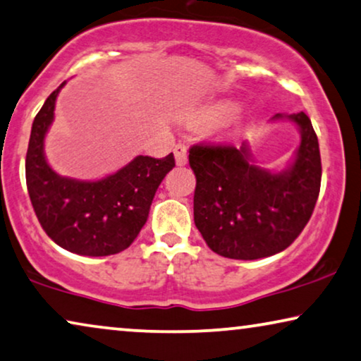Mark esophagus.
<instances>
[{
  "label": "esophagus",
  "mask_w": 361,
  "mask_h": 361,
  "mask_svg": "<svg viewBox=\"0 0 361 361\" xmlns=\"http://www.w3.org/2000/svg\"><path fill=\"white\" fill-rule=\"evenodd\" d=\"M174 156H176L177 166H185L187 164V146L182 143H177L174 146Z\"/></svg>",
  "instance_id": "obj_1"
}]
</instances>
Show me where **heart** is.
Segmentation results:
<instances>
[{"instance_id":"obj_1","label":"heart","mask_w":361,"mask_h":361,"mask_svg":"<svg viewBox=\"0 0 361 361\" xmlns=\"http://www.w3.org/2000/svg\"><path fill=\"white\" fill-rule=\"evenodd\" d=\"M236 111V107L233 106V104H216V106H212L208 107L205 114H203V117L205 120H210V122H216V120H221L224 117L231 116V114Z\"/></svg>"}]
</instances>
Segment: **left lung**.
<instances>
[{"instance_id":"obj_1","label":"left lung","mask_w":361,"mask_h":361,"mask_svg":"<svg viewBox=\"0 0 361 361\" xmlns=\"http://www.w3.org/2000/svg\"><path fill=\"white\" fill-rule=\"evenodd\" d=\"M300 128L293 164L281 172L250 163L247 143L193 145V221L213 252L254 260L281 252L310 221L321 189L319 143L305 112L276 114Z\"/></svg>"}]
</instances>
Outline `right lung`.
I'll list each match as a JSON object with an SVG mask.
<instances>
[{"instance_id":"1","label":"right lung","mask_w":361,"mask_h":361,"mask_svg":"<svg viewBox=\"0 0 361 361\" xmlns=\"http://www.w3.org/2000/svg\"><path fill=\"white\" fill-rule=\"evenodd\" d=\"M63 86L47 97L34 118L25 156L30 202L40 226L60 247L91 257L118 254L142 231L156 190L176 166L174 154L137 156L116 174L94 182L59 176L47 163L44 142Z\"/></svg>"}]
</instances>
